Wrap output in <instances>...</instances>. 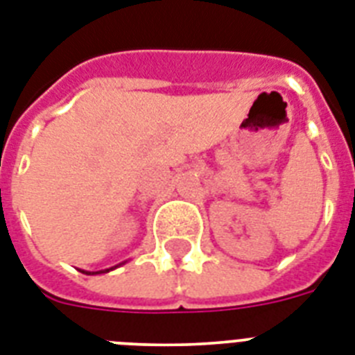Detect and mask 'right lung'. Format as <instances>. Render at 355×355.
Segmentation results:
<instances>
[{
  "mask_svg": "<svg viewBox=\"0 0 355 355\" xmlns=\"http://www.w3.org/2000/svg\"><path fill=\"white\" fill-rule=\"evenodd\" d=\"M115 267H119V265H115ZM115 267H112V269H115ZM112 269H104V270H97V272H88V270H83L85 274H103V272H110Z\"/></svg>",
  "mask_w": 355,
  "mask_h": 355,
  "instance_id": "right-lung-1",
  "label": "right lung"
}]
</instances>
